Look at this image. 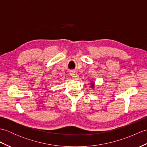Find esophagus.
I'll list each match as a JSON object with an SVG mask.
<instances>
[{"label": "esophagus", "instance_id": "34e87169", "mask_svg": "<svg viewBox=\"0 0 147 147\" xmlns=\"http://www.w3.org/2000/svg\"><path fill=\"white\" fill-rule=\"evenodd\" d=\"M71 76H72V78H73L74 79H78L79 78L78 74L75 72H71Z\"/></svg>", "mask_w": 147, "mask_h": 147}]
</instances>
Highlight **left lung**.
I'll use <instances>...</instances> for the list:
<instances>
[{
	"label": "left lung",
	"mask_w": 147,
	"mask_h": 147,
	"mask_svg": "<svg viewBox=\"0 0 147 147\" xmlns=\"http://www.w3.org/2000/svg\"><path fill=\"white\" fill-rule=\"evenodd\" d=\"M90 85H91V87H92V88H94V83H93V82H92L91 83H90Z\"/></svg>",
	"instance_id": "obj_1"
}]
</instances>
